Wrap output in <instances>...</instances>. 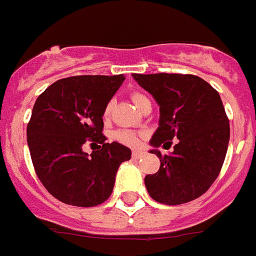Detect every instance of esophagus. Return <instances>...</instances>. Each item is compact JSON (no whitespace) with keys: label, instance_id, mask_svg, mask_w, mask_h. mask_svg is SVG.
<instances>
[{"label":"esophagus","instance_id":"1","mask_svg":"<svg viewBox=\"0 0 256 256\" xmlns=\"http://www.w3.org/2000/svg\"><path fill=\"white\" fill-rule=\"evenodd\" d=\"M143 156H144V152H142V150H134V152H132V157H134V158H140V157H143Z\"/></svg>","mask_w":256,"mask_h":256}]
</instances>
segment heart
Returning a JSON list of instances; mask_svg holds the SVG:
<instances>
[{"label":"heart","instance_id":"b5f03b06","mask_svg":"<svg viewBox=\"0 0 256 256\" xmlns=\"http://www.w3.org/2000/svg\"><path fill=\"white\" fill-rule=\"evenodd\" d=\"M146 96L142 95V94H134L132 95V100L135 104H139V103L142 102L143 99H144ZM110 110H112V103H108V106L104 108V116H108L110 114ZM116 139L118 140V142L124 143L126 146H138L139 144V135H138L136 132L134 131H128V130H120V131L116 132Z\"/></svg>","mask_w":256,"mask_h":256}]
</instances>
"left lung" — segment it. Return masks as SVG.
<instances>
[{
    "label": "left lung",
    "mask_w": 256,
    "mask_h": 256,
    "mask_svg": "<svg viewBox=\"0 0 256 256\" xmlns=\"http://www.w3.org/2000/svg\"><path fill=\"white\" fill-rule=\"evenodd\" d=\"M138 84L160 106L158 128L150 139L160 158V170L146 175L144 184L153 200L179 206L210 189L224 166L230 126L224 103L206 81L192 74H132ZM174 137V152L162 158L156 148ZM167 142L166 144L165 142Z\"/></svg>",
    "instance_id": "8db88e82"
}]
</instances>
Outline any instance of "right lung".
<instances>
[{
	"instance_id": "add662e5",
	"label": "right lung",
	"mask_w": 256,
	"mask_h": 256,
	"mask_svg": "<svg viewBox=\"0 0 256 256\" xmlns=\"http://www.w3.org/2000/svg\"><path fill=\"white\" fill-rule=\"evenodd\" d=\"M124 80L122 74L67 77L50 85L36 100L27 125L32 166L45 189L64 204L104 202L120 164L131 158L130 148L108 143L102 134L104 108ZM85 142L102 148L85 154Z\"/></svg>"
}]
</instances>
